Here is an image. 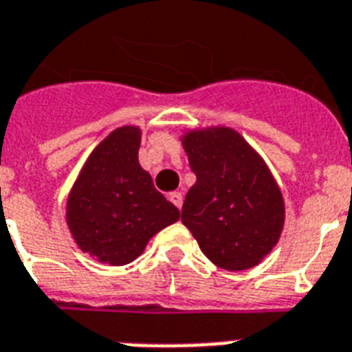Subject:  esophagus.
<instances>
[{"instance_id": "obj_1", "label": "esophagus", "mask_w": 352, "mask_h": 352, "mask_svg": "<svg viewBox=\"0 0 352 352\" xmlns=\"http://www.w3.org/2000/svg\"><path fill=\"white\" fill-rule=\"evenodd\" d=\"M168 199H170L171 203L175 204L177 208L179 210L182 208V193L181 192H171L170 195H168Z\"/></svg>"}]
</instances>
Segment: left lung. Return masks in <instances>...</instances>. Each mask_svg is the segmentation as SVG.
<instances>
[{
	"instance_id": "8db88e82",
	"label": "left lung",
	"mask_w": 352,
	"mask_h": 352,
	"mask_svg": "<svg viewBox=\"0 0 352 352\" xmlns=\"http://www.w3.org/2000/svg\"><path fill=\"white\" fill-rule=\"evenodd\" d=\"M182 146L197 177L182 204L184 226L217 267H256L285 223L283 195L265 160L230 127L188 131Z\"/></svg>"
}]
</instances>
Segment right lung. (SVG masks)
Segmentation results:
<instances>
[{"label": "right lung", "mask_w": 352, "mask_h": 352, "mask_svg": "<svg viewBox=\"0 0 352 352\" xmlns=\"http://www.w3.org/2000/svg\"><path fill=\"white\" fill-rule=\"evenodd\" d=\"M138 148V127L115 129L93 149L67 199L76 245L113 267L135 261L157 232L181 217L140 168Z\"/></svg>", "instance_id": "obj_1"}]
</instances>
